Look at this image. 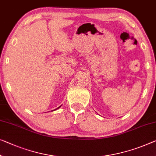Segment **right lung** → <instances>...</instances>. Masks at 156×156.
Wrapping results in <instances>:
<instances>
[{
  "mask_svg": "<svg viewBox=\"0 0 156 156\" xmlns=\"http://www.w3.org/2000/svg\"><path fill=\"white\" fill-rule=\"evenodd\" d=\"M60 107H61V106H60ZM59 107H58V108H57V109H58V108H59Z\"/></svg>",
  "mask_w": 156,
  "mask_h": 156,
  "instance_id": "1",
  "label": "right lung"
}]
</instances>
